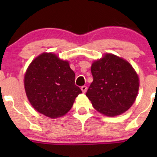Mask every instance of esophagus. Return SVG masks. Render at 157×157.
Wrapping results in <instances>:
<instances>
[{"mask_svg":"<svg viewBox=\"0 0 157 157\" xmlns=\"http://www.w3.org/2000/svg\"><path fill=\"white\" fill-rule=\"evenodd\" d=\"M86 90H87V87H86V86H81V90H82V92H83V93H86Z\"/></svg>","mask_w":157,"mask_h":157,"instance_id":"obj_1","label":"esophagus"}]
</instances>
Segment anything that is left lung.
Segmentation results:
<instances>
[{
    "mask_svg": "<svg viewBox=\"0 0 157 157\" xmlns=\"http://www.w3.org/2000/svg\"><path fill=\"white\" fill-rule=\"evenodd\" d=\"M91 73L93 81L86 96L98 112L115 116L133 105L138 92L139 78L128 61L106 54L93 63Z\"/></svg>",
    "mask_w": 157,
    "mask_h": 157,
    "instance_id": "obj_1",
    "label": "left lung"
}]
</instances>
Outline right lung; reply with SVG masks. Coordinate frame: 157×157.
<instances>
[{
  "label": "right lung",
  "mask_w": 157,
  "mask_h": 157,
  "mask_svg": "<svg viewBox=\"0 0 157 157\" xmlns=\"http://www.w3.org/2000/svg\"><path fill=\"white\" fill-rule=\"evenodd\" d=\"M24 86L33 108L50 118L65 115L82 93L75 85V74L69 63L52 53L42 54L32 61Z\"/></svg>",
  "instance_id": "obj_1"
}]
</instances>
